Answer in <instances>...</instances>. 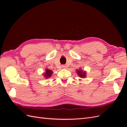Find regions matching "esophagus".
<instances>
[{
  "label": "esophagus",
  "instance_id": "obj_1",
  "mask_svg": "<svg viewBox=\"0 0 127 127\" xmlns=\"http://www.w3.org/2000/svg\"><path fill=\"white\" fill-rule=\"evenodd\" d=\"M61 67H62V68L63 69H65L66 68V66H64V65H62V66H61Z\"/></svg>",
  "mask_w": 127,
  "mask_h": 127
}]
</instances>
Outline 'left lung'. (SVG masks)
Wrapping results in <instances>:
<instances>
[{
  "label": "left lung",
  "instance_id": "left-lung-1",
  "mask_svg": "<svg viewBox=\"0 0 127 127\" xmlns=\"http://www.w3.org/2000/svg\"><path fill=\"white\" fill-rule=\"evenodd\" d=\"M76 72L78 76L79 77H80V78H85L86 76V71H84L83 70L81 69V68H79V69H77L76 70Z\"/></svg>",
  "mask_w": 127,
  "mask_h": 127
}]
</instances>
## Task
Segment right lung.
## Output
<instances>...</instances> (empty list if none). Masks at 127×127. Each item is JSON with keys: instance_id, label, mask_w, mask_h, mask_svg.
Instances as JSON below:
<instances>
[{"instance_id": "1", "label": "right lung", "mask_w": 127, "mask_h": 127, "mask_svg": "<svg viewBox=\"0 0 127 127\" xmlns=\"http://www.w3.org/2000/svg\"><path fill=\"white\" fill-rule=\"evenodd\" d=\"M52 74H53V71L49 69L48 68H46L45 72L43 73V75L45 78L48 79L50 77H51Z\"/></svg>"}]
</instances>
